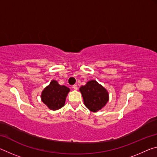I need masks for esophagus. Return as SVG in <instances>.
<instances>
[{"instance_id":"34e87169","label":"esophagus","mask_w":157,"mask_h":157,"mask_svg":"<svg viewBox=\"0 0 157 157\" xmlns=\"http://www.w3.org/2000/svg\"><path fill=\"white\" fill-rule=\"evenodd\" d=\"M73 88L75 89V90H77V89H78V86H77L76 84H74L73 86Z\"/></svg>"}]
</instances>
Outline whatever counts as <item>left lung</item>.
<instances>
[{"instance_id":"8db88e82","label":"left lung","mask_w":157,"mask_h":157,"mask_svg":"<svg viewBox=\"0 0 157 157\" xmlns=\"http://www.w3.org/2000/svg\"><path fill=\"white\" fill-rule=\"evenodd\" d=\"M86 107L90 111L96 112L104 107L109 100L107 90L95 80H91L79 88Z\"/></svg>"}]
</instances>
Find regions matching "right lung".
I'll return each mask as SVG.
<instances>
[{"label": "right lung", "instance_id": "add662e5", "mask_svg": "<svg viewBox=\"0 0 157 157\" xmlns=\"http://www.w3.org/2000/svg\"><path fill=\"white\" fill-rule=\"evenodd\" d=\"M70 91L68 87L61 86L55 80H52L41 93V100L50 109L57 110L65 104L66 95Z\"/></svg>", "mask_w": 157, "mask_h": 157}]
</instances>
